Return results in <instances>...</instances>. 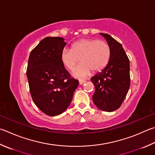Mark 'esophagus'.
Masks as SVG:
<instances>
[{"label": "esophagus", "instance_id": "esophagus-1", "mask_svg": "<svg viewBox=\"0 0 155 155\" xmlns=\"http://www.w3.org/2000/svg\"><path fill=\"white\" fill-rule=\"evenodd\" d=\"M85 82V80H82V79L79 80V84H80V85H82V84H83Z\"/></svg>", "mask_w": 155, "mask_h": 155}]
</instances>
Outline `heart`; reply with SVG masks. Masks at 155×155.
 Masks as SVG:
<instances>
[{"label":"heart","instance_id":"obj_1","mask_svg":"<svg viewBox=\"0 0 155 155\" xmlns=\"http://www.w3.org/2000/svg\"><path fill=\"white\" fill-rule=\"evenodd\" d=\"M110 48L107 42L95 38H83L73 43L71 49H63L61 53V62L67 68L72 70L79 62L81 65L72 72L74 77H85L92 71L102 70L110 58Z\"/></svg>","mask_w":155,"mask_h":155}]
</instances>
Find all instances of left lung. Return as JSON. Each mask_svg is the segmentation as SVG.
<instances>
[{
  "label": "left lung",
  "instance_id": "8db88e82",
  "mask_svg": "<svg viewBox=\"0 0 155 155\" xmlns=\"http://www.w3.org/2000/svg\"><path fill=\"white\" fill-rule=\"evenodd\" d=\"M110 48V58L106 68L91 77L95 86L92 96L95 105L103 111L120 108L130 87L129 60L121 44L108 34L100 33Z\"/></svg>",
  "mask_w": 155,
  "mask_h": 155
}]
</instances>
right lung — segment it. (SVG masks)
<instances>
[{"label":"right lung","instance_id":"add662e5","mask_svg":"<svg viewBox=\"0 0 155 155\" xmlns=\"http://www.w3.org/2000/svg\"><path fill=\"white\" fill-rule=\"evenodd\" d=\"M66 42L46 37L31 51L26 70L31 96L36 106L49 116H57L69 106L78 85L61 60Z\"/></svg>","mask_w":155,"mask_h":155}]
</instances>
